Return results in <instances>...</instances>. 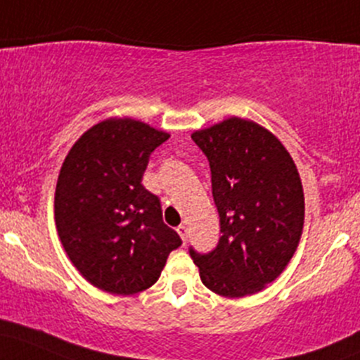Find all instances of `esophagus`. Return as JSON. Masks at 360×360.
Instances as JSON below:
<instances>
[{"label": "esophagus", "instance_id": "obj_1", "mask_svg": "<svg viewBox=\"0 0 360 360\" xmlns=\"http://www.w3.org/2000/svg\"><path fill=\"white\" fill-rule=\"evenodd\" d=\"M177 234L181 236V239H183V243H186L188 240V227L186 225H179V227H177Z\"/></svg>", "mask_w": 360, "mask_h": 360}]
</instances>
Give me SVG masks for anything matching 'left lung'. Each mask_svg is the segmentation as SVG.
Listing matches in <instances>:
<instances>
[{"instance_id": "1", "label": "left lung", "mask_w": 360, "mask_h": 360, "mask_svg": "<svg viewBox=\"0 0 360 360\" xmlns=\"http://www.w3.org/2000/svg\"><path fill=\"white\" fill-rule=\"evenodd\" d=\"M191 138L210 164L222 236L208 252L189 246V256L215 294H255L282 274L297 250L301 177L285 147L252 121L231 117Z\"/></svg>"}]
</instances>
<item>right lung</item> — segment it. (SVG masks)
<instances>
[{
    "instance_id": "add662e5",
    "label": "right lung",
    "mask_w": 360,
    "mask_h": 360,
    "mask_svg": "<svg viewBox=\"0 0 360 360\" xmlns=\"http://www.w3.org/2000/svg\"><path fill=\"white\" fill-rule=\"evenodd\" d=\"M169 135L135 120L90 128L63 162L54 196L59 239L98 289L136 294L159 280L183 244L162 220L159 196L141 184L148 159Z\"/></svg>"
}]
</instances>
